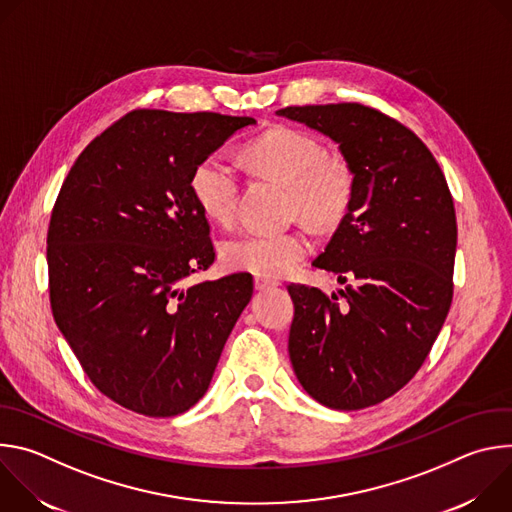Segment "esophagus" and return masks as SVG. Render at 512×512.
<instances>
[{
    "mask_svg": "<svg viewBox=\"0 0 512 512\" xmlns=\"http://www.w3.org/2000/svg\"><path fill=\"white\" fill-rule=\"evenodd\" d=\"M279 283L275 279H269V277H255V289L259 291H267V289H273L277 287Z\"/></svg>",
    "mask_w": 512,
    "mask_h": 512,
    "instance_id": "esophagus-1",
    "label": "esophagus"
}]
</instances>
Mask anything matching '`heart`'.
<instances>
[{"label": "heart", "instance_id": "heart-1", "mask_svg": "<svg viewBox=\"0 0 512 512\" xmlns=\"http://www.w3.org/2000/svg\"><path fill=\"white\" fill-rule=\"evenodd\" d=\"M249 162L265 176L287 186V208L316 227H332L352 198V172L338 156H328L312 133L277 127L249 148ZM239 168L227 152L204 156L190 178L200 210L214 223L229 225L239 198ZM312 241L302 231L245 233L229 239L221 257L229 269L259 277H279L296 269Z\"/></svg>", "mask_w": 512, "mask_h": 512}]
</instances>
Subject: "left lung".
Instances as JSON below:
<instances>
[{
    "instance_id": "obj_1",
    "label": "left lung",
    "mask_w": 512,
    "mask_h": 512,
    "mask_svg": "<svg viewBox=\"0 0 512 512\" xmlns=\"http://www.w3.org/2000/svg\"><path fill=\"white\" fill-rule=\"evenodd\" d=\"M338 143L352 198L316 267L344 289L287 285L294 300L289 360L318 403L354 411L405 387L452 306L456 210L425 143L399 121L358 103L285 107ZM344 297L340 303L337 298Z\"/></svg>"
}]
</instances>
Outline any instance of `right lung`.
<instances>
[{
    "instance_id": "1",
    "label": "right lung",
    "mask_w": 512,
    "mask_h": 512,
    "mask_svg": "<svg viewBox=\"0 0 512 512\" xmlns=\"http://www.w3.org/2000/svg\"><path fill=\"white\" fill-rule=\"evenodd\" d=\"M255 123L139 109L95 137L60 188L46 249L52 314L93 385L125 409L174 417L196 405L251 302L249 273L184 279L214 261L192 172Z\"/></svg>"
}]
</instances>
